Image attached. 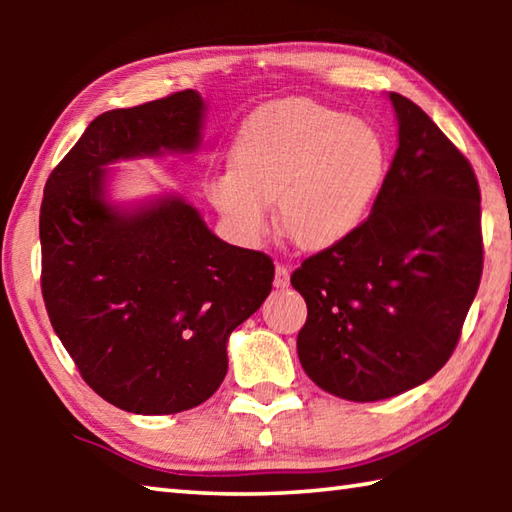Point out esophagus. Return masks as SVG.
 Returning <instances> with one entry per match:
<instances>
[{
    "label": "esophagus",
    "mask_w": 512,
    "mask_h": 512,
    "mask_svg": "<svg viewBox=\"0 0 512 512\" xmlns=\"http://www.w3.org/2000/svg\"><path fill=\"white\" fill-rule=\"evenodd\" d=\"M289 282H291V271H289L287 266L277 264V266H275V277H273L275 289H287Z\"/></svg>",
    "instance_id": "1"
}]
</instances>
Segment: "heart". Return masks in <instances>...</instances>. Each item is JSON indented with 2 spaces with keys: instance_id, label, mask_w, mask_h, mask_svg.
Wrapping results in <instances>:
<instances>
[{
  "instance_id": "1",
  "label": "heart",
  "mask_w": 512,
  "mask_h": 512,
  "mask_svg": "<svg viewBox=\"0 0 512 512\" xmlns=\"http://www.w3.org/2000/svg\"><path fill=\"white\" fill-rule=\"evenodd\" d=\"M230 169L205 178V198L235 241L259 246L271 228L305 250L352 237L384 187L388 153L375 128L309 99L253 112L230 146Z\"/></svg>"
}]
</instances>
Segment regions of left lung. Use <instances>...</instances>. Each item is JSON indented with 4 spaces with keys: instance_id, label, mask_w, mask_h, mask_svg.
I'll use <instances>...</instances> for the list:
<instances>
[{
    "instance_id": "1",
    "label": "left lung",
    "mask_w": 512,
    "mask_h": 512,
    "mask_svg": "<svg viewBox=\"0 0 512 512\" xmlns=\"http://www.w3.org/2000/svg\"><path fill=\"white\" fill-rule=\"evenodd\" d=\"M397 151L366 223L291 275L307 302L302 368L323 391L377 402L445 366L481 282V194L465 155L388 92Z\"/></svg>"
}]
</instances>
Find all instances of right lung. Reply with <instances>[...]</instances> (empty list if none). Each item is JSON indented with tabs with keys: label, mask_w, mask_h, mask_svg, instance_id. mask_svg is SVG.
<instances>
[{
	"label": "right lung",
	"mask_w": 512,
	"mask_h": 512,
	"mask_svg": "<svg viewBox=\"0 0 512 512\" xmlns=\"http://www.w3.org/2000/svg\"><path fill=\"white\" fill-rule=\"evenodd\" d=\"M205 108L185 90L103 112L42 198L49 320L85 384L128 413H180L212 397L230 334L271 293V257L225 244L180 194L110 196L115 162L196 153Z\"/></svg>",
	"instance_id": "obj_1"
}]
</instances>
